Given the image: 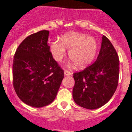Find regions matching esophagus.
Wrapping results in <instances>:
<instances>
[{
  "instance_id": "34e87169",
  "label": "esophagus",
  "mask_w": 132,
  "mask_h": 132,
  "mask_svg": "<svg viewBox=\"0 0 132 132\" xmlns=\"http://www.w3.org/2000/svg\"><path fill=\"white\" fill-rule=\"evenodd\" d=\"M64 74H65V75L69 76V75H71L72 73L70 71H67V70H65V71H64Z\"/></svg>"
}]
</instances>
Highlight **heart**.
Instances as JSON below:
<instances>
[{
  "label": "heart",
  "instance_id": "1",
  "mask_svg": "<svg viewBox=\"0 0 132 132\" xmlns=\"http://www.w3.org/2000/svg\"><path fill=\"white\" fill-rule=\"evenodd\" d=\"M50 49L53 57L58 62H61L66 57L65 49L69 50V56L72 59L70 66L76 63L79 67L83 68L93 62L97 55L98 45L92 36L72 31L63 35L60 41L52 43Z\"/></svg>",
  "mask_w": 132,
  "mask_h": 132
}]
</instances>
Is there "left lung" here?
<instances>
[{
	"mask_svg": "<svg viewBox=\"0 0 132 132\" xmlns=\"http://www.w3.org/2000/svg\"><path fill=\"white\" fill-rule=\"evenodd\" d=\"M119 58L109 39L103 36L96 61L73 74V97L77 104L87 109L102 106L116 91L119 79Z\"/></svg>",
	"mask_w": 132,
	"mask_h": 132,
	"instance_id": "1",
	"label": "left lung"
}]
</instances>
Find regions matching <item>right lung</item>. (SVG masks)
<instances>
[{"mask_svg": "<svg viewBox=\"0 0 132 132\" xmlns=\"http://www.w3.org/2000/svg\"><path fill=\"white\" fill-rule=\"evenodd\" d=\"M50 31L42 30L20 44L12 64L13 86L21 101L36 108L52 103L64 77L53 58L47 41Z\"/></svg>", "mask_w": 132, "mask_h": 132, "instance_id": "right-lung-1", "label": "right lung"}]
</instances>
